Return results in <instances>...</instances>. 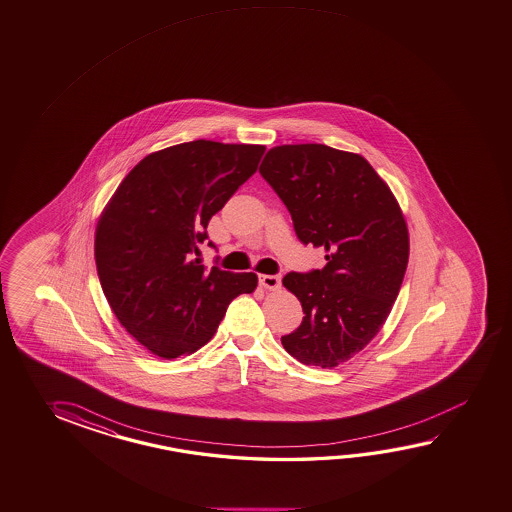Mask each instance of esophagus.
Wrapping results in <instances>:
<instances>
[{
	"label": "esophagus",
	"instance_id": "obj_1",
	"mask_svg": "<svg viewBox=\"0 0 512 512\" xmlns=\"http://www.w3.org/2000/svg\"><path fill=\"white\" fill-rule=\"evenodd\" d=\"M260 285L263 289L278 291L281 287V278L280 276H271V274H261Z\"/></svg>",
	"mask_w": 512,
	"mask_h": 512
}]
</instances>
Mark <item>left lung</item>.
<instances>
[{
	"instance_id": "8db88e82",
	"label": "left lung",
	"mask_w": 512,
	"mask_h": 512,
	"mask_svg": "<svg viewBox=\"0 0 512 512\" xmlns=\"http://www.w3.org/2000/svg\"><path fill=\"white\" fill-rule=\"evenodd\" d=\"M260 172L298 238L327 252L321 271L283 278L305 316L281 345L303 365L334 369L371 343L398 298L409 261L400 203L363 156L321 143L272 147Z\"/></svg>"
}]
</instances>
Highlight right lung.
Instances as JSON below:
<instances>
[{"instance_id":"obj_1","label":"right lung","mask_w":512,"mask_h":512,"mask_svg":"<svg viewBox=\"0 0 512 512\" xmlns=\"http://www.w3.org/2000/svg\"><path fill=\"white\" fill-rule=\"evenodd\" d=\"M263 152L211 140L151 152L101 211L94 236L101 289L125 331L154 356L198 351L229 303L256 291L254 272L207 269L194 256L212 216L256 172Z\"/></svg>"}]
</instances>
